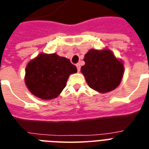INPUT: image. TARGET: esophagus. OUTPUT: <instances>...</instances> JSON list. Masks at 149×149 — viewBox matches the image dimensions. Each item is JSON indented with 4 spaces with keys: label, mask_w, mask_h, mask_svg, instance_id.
<instances>
[{
    "label": "esophagus",
    "mask_w": 149,
    "mask_h": 149,
    "mask_svg": "<svg viewBox=\"0 0 149 149\" xmlns=\"http://www.w3.org/2000/svg\"><path fill=\"white\" fill-rule=\"evenodd\" d=\"M76 67H77V68H78V71L79 72L81 70V65L80 64H77V65H76Z\"/></svg>",
    "instance_id": "esophagus-1"
}]
</instances>
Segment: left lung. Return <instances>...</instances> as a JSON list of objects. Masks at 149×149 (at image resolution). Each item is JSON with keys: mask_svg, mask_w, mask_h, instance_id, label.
Returning a JSON list of instances; mask_svg holds the SVG:
<instances>
[{"mask_svg": "<svg viewBox=\"0 0 149 149\" xmlns=\"http://www.w3.org/2000/svg\"><path fill=\"white\" fill-rule=\"evenodd\" d=\"M85 65L81 68L90 88L105 93L119 85L124 66L109 50L91 49L84 58Z\"/></svg>", "mask_w": 149, "mask_h": 149, "instance_id": "8db88e82", "label": "left lung"}]
</instances>
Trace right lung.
I'll list each match as a JSON object with an SVG mask.
<instances>
[{
  "instance_id": "add662e5",
  "label": "right lung",
  "mask_w": 149,
  "mask_h": 149,
  "mask_svg": "<svg viewBox=\"0 0 149 149\" xmlns=\"http://www.w3.org/2000/svg\"><path fill=\"white\" fill-rule=\"evenodd\" d=\"M77 68L69 59L56 54H40L26 67L25 83L32 94L42 99L55 98Z\"/></svg>"
}]
</instances>
